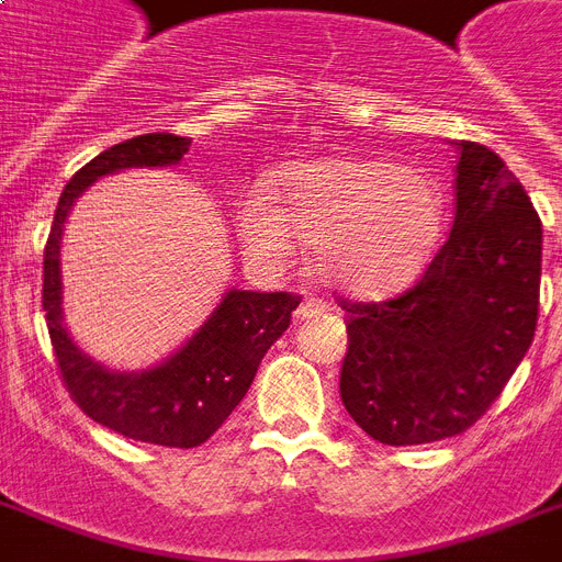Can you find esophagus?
Listing matches in <instances>:
<instances>
[{
  "label": "esophagus",
  "mask_w": 562,
  "mask_h": 562,
  "mask_svg": "<svg viewBox=\"0 0 562 562\" xmlns=\"http://www.w3.org/2000/svg\"><path fill=\"white\" fill-rule=\"evenodd\" d=\"M324 312H326V303H324V300L306 297V300H303V303H300L297 312H294V315H297L300 321H312V317L324 315Z\"/></svg>",
  "instance_id": "34e87169"
}]
</instances>
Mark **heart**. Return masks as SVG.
<instances>
[{"mask_svg": "<svg viewBox=\"0 0 562 562\" xmlns=\"http://www.w3.org/2000/svg\"><path fill=\"white\" fill-rule=\"evenodd\" d=\"M282 206L254 192L238 203L245 254L268 271L294 262L297 238L315 245L326 280L352 294L400 289L428 262L443 227V192L431 175L393 160L326 157L291 166Z\"/></svg>", "mask_w": 562, "mask_h": 562, "instance_id": "b5f03b06", "label": "heart"}]
</instances>
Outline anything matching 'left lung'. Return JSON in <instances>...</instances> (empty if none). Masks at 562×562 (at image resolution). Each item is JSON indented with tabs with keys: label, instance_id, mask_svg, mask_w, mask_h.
<instances>
[{
	"label": "left lung",
	"instance_id": "1",
	"mask_svg": "<svg viewBox=\"0 0 562 562\" xmlns=\"http://www.w3.org/2000/svg\"><path fill=\"white\" fill-rule=\"evenodd\" d=\"M454 221L414 289L347 303L341 400L373 440L435 443L475 426L533 341L542 224L496 151L454 143Z\"/></svg>",
	"mask_w": 562,
	"mask_h": 562
}]
</instances>
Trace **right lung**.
I'll list each match as a JSON object with an SVG mask.
<instances>
[{"instance_id":"add662e5","label":"right lung","mask_w":562,"mask_h":562,"mask_svg":"<svg viewBox=\"0 0 562 562\" xmlns=\"http://www.w3.org/2000/svg\"><path fill=\"white\" fill-rule=\"evenodd\" d=\"M192 139L143 134L113 145L75 171L57 201L43 254V312L57 368L78 408L131 440L171 449L206 443L245 400L259 361L291 324L300 297L289 291H227L206 324L178 352L151 370L122 373L92 361L69 338L60 308V236L75 201L104 175L122 169H162L183 160Z\"/></svg>"}]
</instances>
